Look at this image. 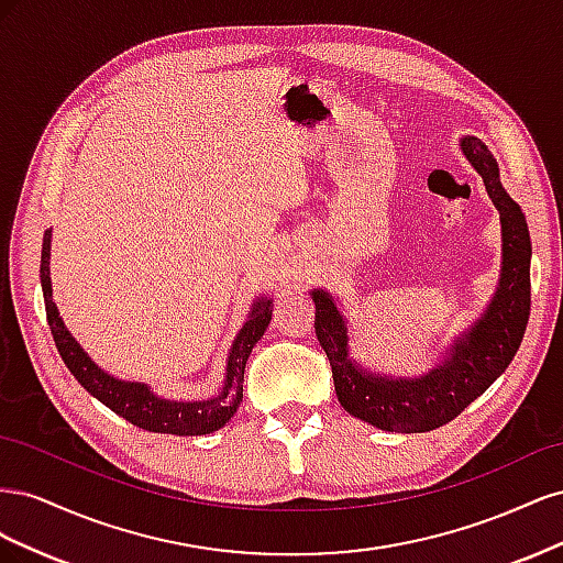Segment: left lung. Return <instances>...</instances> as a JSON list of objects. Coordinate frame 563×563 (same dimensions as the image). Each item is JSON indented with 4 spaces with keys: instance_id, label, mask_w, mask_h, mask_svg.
<instances>
[{
    "instance_id": "8db88e82",
    "label": "left lung",
    "mask_w": 563,
    "mask_h": 563,
    "mask_svg": "<svg viewBox=\"0 0 563 563\" xmlns=\"http://www.w3.org/2000/svg\"><path fill=\"white\" fill-rule=\"evenodd\" d=\"M460 150L484 178L486 192L500 211L503 269L484 317L453 340L444 362L418 378L368 373L350 356L347 327L333 298L321 288L312 291L314 331L331 362L340 406L387 432H430L463 413L515 360L531 312V234L526 216L503 187L498 162L488 147L465 135Z\"/></svg>"
}]
</instances>
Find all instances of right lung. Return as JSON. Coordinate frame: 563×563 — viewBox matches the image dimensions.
<instances>
[{"label":"right lung","mask_w":563,"mask_h":563,"mask_svg":"<svg viewBox=\"0 0 563 563\" xmlns=\"http://www.w3.org/2000/svg\"><path fill=\"white\" fill-rule=\"evenodd\" d=\"M48 258H51V230L44 232L42 242V291L46 305V319L51 327V335L63 356L65 366L70 368L77 383L93 395L98 401H103L117 416L126 418L131 424L147 432L162 434H178V437H195V434H211L223 428V424L236 413V406L242 401L244 391V368L253 345L263 338L267 323L272 319V300L261 298L253 302V310L236 333L232 350L228 354L225 368V385L213 399L207 401H172L162 399L155 391H150L145 383H129L119 380L103 368H98L91 356L79 347L77 340L65 329V323L58 314V308L51 296V277H48Z\"/></svg>","instance_id":"obj_1"}]
</instances>
